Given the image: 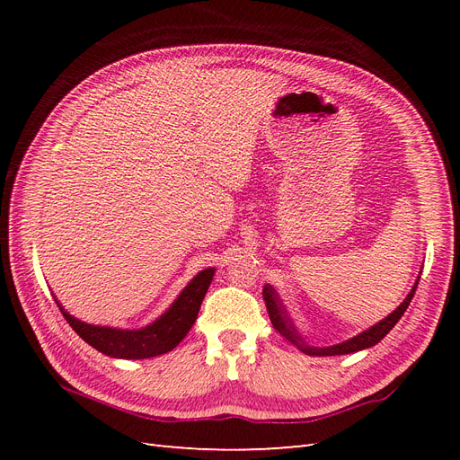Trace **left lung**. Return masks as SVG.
Listing matches in <instances>:
<instances>
[{"label":"left lung","instance_id":"left-lung-1","mask_svg":"<svg viewBox=\"0 0 460 460\" xmlns=\"http://www.w3.org/2000/svg\"><path fill=\"white\" fill-rule=\"evenodd\" d=\"M420 274L422 270L419 272V276H416L414 280V286L411 288V291L407 294V297L402 299V303L399 305V307L389 313L384 320H380V323H376L374 326L363 330L360 333H357V336L345 340L341 343H336V345H328V347H314V345H309L307 341H305V338L299 333V330L296 328L294 320L289 318L288 311H286V305L282 303L280 296L276 294V289L267 284L262 288V297H264V303H267V311H269V316H270V323L272 326L280 332V336H284L289 343H294L299 351H303L305 355H311V357H333V355H349V353H357V351H363V349H368V347H374L378 341H382L389 330H392L397 323L399 318L405 314L409 303L414 296L416 291V286H419V280H420Z\"/></svg>","mask_w":460,"mask_h":460}]
</instances>
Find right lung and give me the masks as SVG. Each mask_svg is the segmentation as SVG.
Returning a JSON list of instances; mask_svg holds the SVG:
<instances>
[{"mask_svg":"<svg viewBox=\"0 0 460 460\" xmlns=\"http://www.w3.org/2000/svg\"><path fill=\"white\" fill-rule=\"evenodd\" d=\"M213 267L198 272L159 318L153 320L147 326L134 330L82 323V320L65 311L58 297H53L59 311L66 318V323L93 349L113 358H151L172 351L188 336L190 328L196 323L207 289L213 282Z\"/></svg>","mask_w":460,"mask_h":460,"instance_id":"right-lung-1","label":"right lung"}]
</instances>
